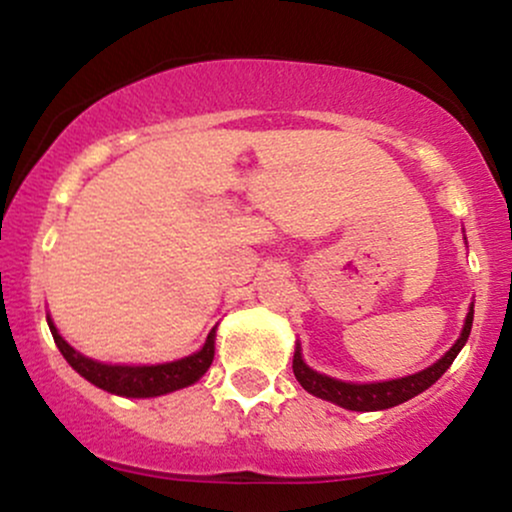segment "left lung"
Returning <instances> with one entry per match:
<instances>
[{
	"label": "left lung",
	"mask_w": 512,
	"mask_h": 512,
	"mask_svg": "<svg viewBox=\"0 0 512 512\" xmlns=\"http://www.w3.org/2000/svg\"><path fill=\"white\" fill-rule=\"evenodd\" d=\"M472 320H474V308H469L467 320H464L462 334L452 349L440 358L438 363H433L431 368L421 370V373L407 375V378L399 380H387V383H370V385H351L342 383V380H334L330 375L315 373L313 368H308L301 358V346H296V354H293V375L301 383L310 395L327 399V402L339 404V407L351 409V411H378V409H390L397 404L407 402V399L416 397L419 392H424L431 387L445 370L450 368V363L455 361V356L460 354L464 342H467L469 332H472Z\"/></svg>",
	"instance_id": "8db88e82"
}]
</instances>
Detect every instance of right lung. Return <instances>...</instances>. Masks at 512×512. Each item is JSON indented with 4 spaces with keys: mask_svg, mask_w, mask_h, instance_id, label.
I'll list each match as a JSON object with an SVG mask.
<instances>
[{
    "mask_svg": "<svg viewBox=\"0 0 512 512\" xmlns=\"http://www.w3.org/2000/svg\"><path fill=\"white\" fill-rule=\"evenodd\" d=\"M48 325L57 349L62 351V356L67 358V363L76 373L84 375L88 383L101 387V390L122 397H156L180 390V387L197 383L209 370L211 361H214V330L209 332L207 342H204L197 354L180 358V361L161 363V366H108V363L93 361V358H86L79 351H74L60 337L50 317Z\"/></svg>",
    "mask_w": 512,
    "mask_h": 512,
    "instance_id": "add662e5",
    "label": "right lung"
}]
</instances>
